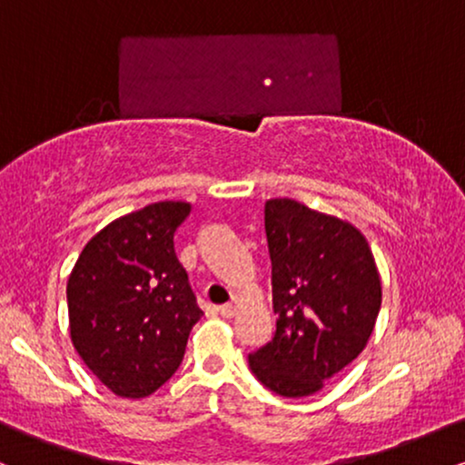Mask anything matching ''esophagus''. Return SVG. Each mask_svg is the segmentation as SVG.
<instances>
[{
	"instance_id": "1",
	"label": "esophagus",
	"mask_w": 465,
	"mask_h": 465,
	"mask_svg": "<svg viewBox=\"0 0 465 465\" xmlns=\"http://www.w3.org/2000/svg\"><path fill=\"white\" fill-rule=\"evenodd\" d=\"M236 311H238V300L236 297H233L232 302H227V303H223L221 308H218V312L223 314V317H233V314H236Z\"/></svg>"
}]
</instances>
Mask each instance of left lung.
I'll return each instance as SVG.
<instances>
[{
  "instance_id": "obj_1",
  "label": "left lung",
  "mask_w": 465,
  "mask_h": 465,
  "mask_svg": "<svg viewBox=\"0 0 465 465\" xmlns=\"http://www.w3.org/2000/svg\"><path fill=\"white\" fill-rule=\"evenodd\" d=\"M264 232L277 323L249 367L277 396H311L370 341L381 275L359 229L292 199L266 201Z\"/></svg>"
}]
</instances>
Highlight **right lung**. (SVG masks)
<instances>
[{"mask_svg":"<svg viewBox=\"0 0 465 465\" xmlns=\"http://www.w3.org/2000/svg\"><path fill=\"white\" fill-rule=\"evenodd\" d=\"M190 203L117 218L84 244L67 282L72 343L104 387L146 398L179 370L203 311L174 251Z\"/></svg>","mask_w":465,"mask_h":465,"instance_id":"right-lung-1","label":"right lung"}]
</instances>
